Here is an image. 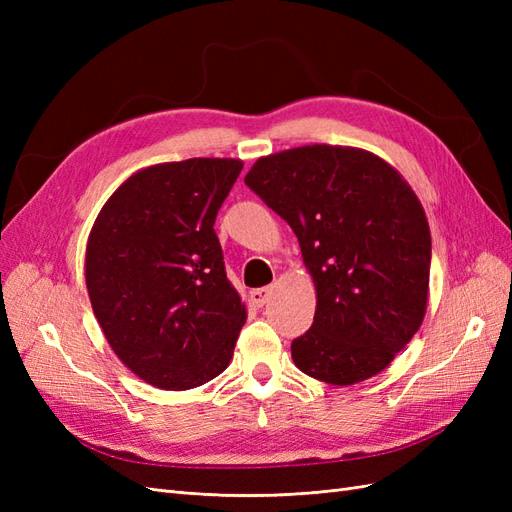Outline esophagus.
<instances>
[{
    "label": "esophagus",
    "instance_id": "34e87169",
    "mask_svg": "<svg viewBox=\"0 0 512 512\" xmlns=\"http://www.w3.org/2000/svg\"><path fill=\"white\" fill-rule=\"evenodd\" d=\"M269 297H271V288H269V286H265V288H256V290H252V292H250V299H252V303H254L256 307H262V305H265V303L269 301Z\"/></svg>",
    "mask_w": 512,
    "mask_h": 512
}]
</instances>
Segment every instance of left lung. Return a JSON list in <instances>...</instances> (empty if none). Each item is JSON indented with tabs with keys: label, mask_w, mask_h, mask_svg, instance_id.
<instances>
[{
	"label": "left lung",
	"mask_w": 512,
	"mask_h": 512,
	"mask_svg": "<svg viewBox=\"0 0 512 512\" xmlns=\"http://www.w3.org/2000/svg\"><path fill=\"white\" fill-rule=\"evenodd\" d=\"M245 185L294 230L316 284L294 365L335 386L376 376L427 309L431 235L410 185L374 153L333 145L260 158Z\"/></svg>",
	"instance_id": "obj_1"
}]
</instances>
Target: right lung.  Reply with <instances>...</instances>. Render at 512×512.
<instances>
[{
    "label": "right lung",
    "instance_id": "1",
    "mask_svg": "<svg viewBox=\"0 0 512 512\" xmlns=\"http://www.w3.org/2000/svg\"><path fill=\"white\" fill-rule=\"evenodd\" d=\"M241 168L192 158L138 170L91 228V307L123 365L158 389H194L232 359L245 307L213 224Z\"/></svg>",
    "mask_w": 512,
    "mask_h": 512
}]
</instances>
